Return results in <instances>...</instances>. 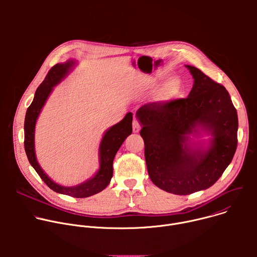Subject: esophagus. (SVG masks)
<instances>
[{
  "label": "esophagus",
  "mask_w": 257,
  "mask_h": 257,
  "mask_svg": "<svg viewBox=\"0 0 257 257\" xmlns=\"http://www.w3.org/2000/svg\"><path fill=\"white\" fill-rule=\"evenodd\" d=\"M132 126H133V132H134V133L139 132V130H140V123H139V121H138L136 118H134L133 123H132Z\"/></svg>",
  "instance_id": "obj_1"
}]
</instances>
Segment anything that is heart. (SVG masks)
Listing matches in <instances>:
<instances>
[{"label": "heart", "mask_w": 257, "mask_h": 257, "mask_svg": "<svg viewBox=\"0 0 257 257\" xmlns=\"http://www.w3.org/2000/svg\"><path fill=\"white\" fill-rule=\"evenodd\" d=\"M180 89V82L177 79L171 80L161 91L163 97H172L178 93Z\"/></svg>", "instance_id": "b5f03b06"}]
</instances>
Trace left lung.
Segmentation results:
<instances>
[{
    "instance_id": "1",
    "label": "left lung",
    "mask_w": 257,
    "mask_h": 257,
    "mask_svg": "<svg viewBox=\"0 0 257 257\" xmlns=\"http://www.w3.org/2000/svg\"><path fill=\"white\" fill-rule=\"evenodd\" d=\"M186 67L194 78L188 97L145 103L136 114L151 180L178 195L212 186L232 162L238 143L237 109L225 86ZM197 125L213 135L205 152L187 148V135Z\"/></svg>"
}]
</instances>
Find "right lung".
<instances>
[{
	"label": "right lung",
	"instance_id": "add662e5",
	"mask_svg": "<svg viewBox=\"0 0 257 257\" xmlns=\"http://www.w3.org/2000/svg\"><path fill=\"white\" fill-rule=\"evenodd\" d=\"M73 62L66 64H56L50 69L45 80L35 91L34 98L28 106L24 121V149L27 159L42 180L55 192L76 198H84L102 191L113 177V161L124 140L132 133V113H128L125 118L109 128L103 135L99 145L100 168L93 178L74 187L61 186L53 182L41 169L34 154V127L41 109L44 106L53 87L57 85L67 74Z\"/></svg>",
	"mask_w": 257,
	"mask_h": 257
}]
</instances>
